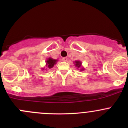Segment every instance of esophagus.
<instances>
[{
	"instance_id": "1",
	"label": "esophagus",
	"mask_w": 128,
	"mask_h": 128,
	"mask_svg": "<svg viewBox=\"0 0 128 128\" xmlns=\"http://www.w3.org/2000/svg\"><path fill=\"white\" fill-rule=\"evenodd\" d=\"M62 61H64V62H66L67 60H68V58H66V57L62 58Z\"/></svg>"
}]
</instances>
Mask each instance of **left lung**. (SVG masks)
<instances>
[{"mask_svg":"<svg viewBox=\"0 0 128 128\" xmlns=\"http://www.w3.org/2000/svg\"><path fill=\"white\" fill-rule=\"evenodd\" d=\"M74 64L75 66L77 68V69H80V70H84L85 69L84 68H82V62L80 61V60H76V61L74 62Z\"/></svg>","mask_w":128,"mask_h":128,"instance_id":"1","label":"left lung"}]
</instances>
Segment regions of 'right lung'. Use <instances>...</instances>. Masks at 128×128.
<instances>
[{
  "label": "right lung",
  "instance_id": "obj_1",
  "mask_svg": "<svg viewBox=\"0 0 128 128\" xmlns=\"http://www.w3.org/2000/svg\"><path fill=\"white\" fill-rule=\"evenodd\" d=\"M58 61V59H52L51 58H48L47 60L46 61V67H47L48 69H51L54 67V66L55 64H56L57 62ZM42 70L44 69V68H42Z\"/></svg>",
  "mask_w": 128,
  "mask_h": 128
}]
</instances>
